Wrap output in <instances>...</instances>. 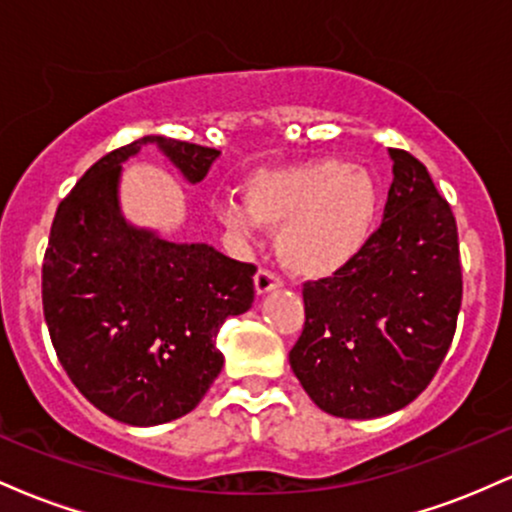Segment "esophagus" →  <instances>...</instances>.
<instances>
[{"instance_id":"1","label":"esophagus","mask_w":512,"mask_h":512,"mask_svg":"<svg viewBox=\"0 0 512 512\" xmlns=\"http://www.w3.org/2000/svg\"><path fill=\"white\" fill-rule=\"evenodd\" d=\"M279 286H281V279L274 272H269V269H257V274H255V291L260 293V296H262V293H269V291L279 289Z\"/></svg>"}]
</instances>
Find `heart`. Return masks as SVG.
<instances>
[{
  "instance_id": "obj_1",
  "label": "heart",
  "mask_w": 512,
  "mask_h": 512,
  "mask_svg": "<svg viewBox=\"0 0 512 512\" xmlns=\"http://www.w3.org/2000/svg\"><path fill=\"white\" fill-rule=\"evenodd\" d=\"M378 185L368 170L339 158L257 173L245 185V214L223 204L221 221L236 236H250L252 223L276 231V255L305 279L330 276L366 245L378 216Z\"/></svg>"
}]
</instances>
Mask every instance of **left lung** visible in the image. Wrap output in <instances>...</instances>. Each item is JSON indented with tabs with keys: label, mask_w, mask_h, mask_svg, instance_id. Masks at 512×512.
Returning <instances> with one entry per match:
<instances>
[{
	"label": "left lung",
	"mask_w": 512,
	"mask_h": 512,
	"mask_svg": "<svg viewBox=\"0 0 512 512\" xmlns=\"http://www.w3.org/2000/svg\"><path fill=\"white\" fill-rule=\"evenodd\" d=\"M383 223L327 279L305 281V322L289 361L322 411L375 419L407 407L433 380L462 305L457 223L431 175L390 149Z\"/></svg>",
	"instance_id": "obj_1"
}]
</instances>
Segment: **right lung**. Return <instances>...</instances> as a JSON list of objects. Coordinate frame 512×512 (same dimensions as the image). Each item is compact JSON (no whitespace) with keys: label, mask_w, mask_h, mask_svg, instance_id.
I'll return each mask as SVG.
<instances>
[{"label":"right lung","mask_w":512,"mask_h":512,"mask_svg":"<svg viewBox=\"0 0 512 512\" xmlns=\"http://www.w3.org/2000/svg\"><path fill=\"white\" fill-rule=\"evenodd\" d=\"M156 144L190 182L219 151L149 137L110 151L57 207L43 260V313L69 380L129 426L180 419L221 373L216 334L255 298V264L204 243H168L122 219V163Z\"/></svg>","instance_id":"obj_1"}]
</instances>
